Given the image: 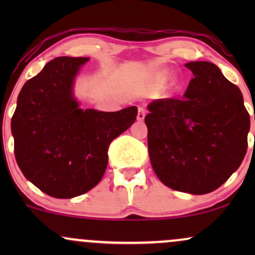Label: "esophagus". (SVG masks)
I'll list each match as a JSON object with an SVG mask.
<instances>
[{"mask_svg": "<svg viewBox=\"0 0 255 255\" xmlns=\"http://www.w3.org/2000/svg\"><path fill=\"white\" fill-rule=\"evenodd\" d=\"M145 115H146L145 108L144 107L137 108V120H139V121H142V120L145 119Z\"/></svg>", "mask_w": 255, "mask_h": 255, "instance_id": "34e87169", "label": "esophagus"}]
</instances>
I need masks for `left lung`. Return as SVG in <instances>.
Returning <instances> with one entry per match:
<instances>
[{
  "label": "left lung",
  "instance_id": "left-lung-1",
  "mask_svg": "<svg viewBox=\"0 0 255 255\" xmlns=\"http://www.w3.org/2000/svg\"><path fill=\"white\" fill-rule=\"evenodd\" d=\"M194 78L182 98L156 99L145 116L152 168L169 188L206 194L239 169L250 114L236 85L216 64L186 63ZM255 119V118H254Z\"/></svg>",
  "mask_w": 255,
  "mask_h": 255
}]
</instances>
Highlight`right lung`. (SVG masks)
<instances>
[{
  "label": "right lung",
  "instance_id": "right-lung-1",
  "mask_svg": "<svg viewBox=\"0 0 255 255\" xmlns=\"http://www.w3.org/2000/svg\"><path fill=\"white\" fill-rule=\"evenodd\" d=\"M87 61L62 56L46 63L22 86L11 118L20 170L54 198H74L97 186L110 142L136 120V107L116 113L79 108L73 84Z\"/></svg>",
  "mask_w": 255,
  "mask_h": 255
}]
</instances>
